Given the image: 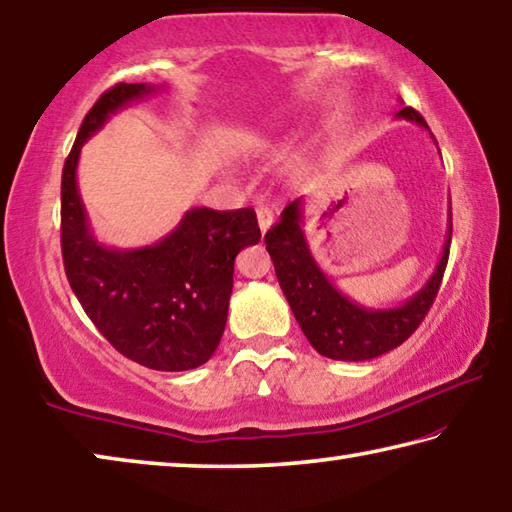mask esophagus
Returning a JSON list of instances; mask_svg holds the SVG:
<instances>
[{"label":"esophagus","instance_id":"34e87169","mask_svg":"<svg viewBox=\"0 0 512 512\" xmlns=\"http://www.w3.org/2000/svg\"><path fill=\"white\" fill-rule=\"evenodd\" d=\"M256 217H258V226H261V233L265 236V231L270 229L272 222H274V213H272V208L261 206V208H258V211H256Z\"/></svg>","mask_w":512,"mask_h":512}]
</instances>
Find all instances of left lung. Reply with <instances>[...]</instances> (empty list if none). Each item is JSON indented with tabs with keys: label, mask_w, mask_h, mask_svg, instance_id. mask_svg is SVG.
Listing matches in <instances>:
<instances>
[{
	"label": "left lung",
	"mask_w": 512,
	"mask_h": 512,
	"mask_svg": "<svg viewBox=\"0 0 512 512\" xmlns=\"http://www.w3.org/2000/svg\"><path fill=\"white\" fill-rule=\"evenodd\" d=\"M397 115L426 127L424 117L415 108L406 106ZM265 245L283 295L317 354L333 360H370L406 342L429 313L449 261L451 226L440 263L426 286L404 306L385 311L354 304L326 279L301 231V199L283 208L281 220L265 233Z\"/></svg>",
	"instance_id": "obj_1"
}]
</instances>
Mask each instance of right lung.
Returning <instances> with one entry per match:
<instances>
[{"label":"right lung","instance_id":"obj_1","mask_svg":"<svg viewBox=\"0 0 512 512\" xmlns=\"http://www.w3.org/2000/svg\"><path fill=\"white\" fill-rule=\"evenodd\" d=\"M154 90L117 83L83 117L63 167L61 249L70 288L99 333L149 370L183 372L204 365L220 345L233 263L261 240V229L254 208H192L152 247L111 249L95 240L77 188L79 152L115 111Z\"/></svg>","mask_w":512,"mask_h":512}]
</instances>
